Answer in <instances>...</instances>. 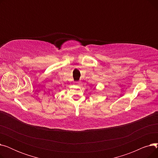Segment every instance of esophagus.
<instances>
[{
    "label": "esophagus",
    "instance_id": "1",
    "mask_svg": "<svg viewBox=\"0 0 158 158\" xmlns=\"http://www.w3.org/2000/svg\"><path fill=\"white\" fill-rule=\"evenodd\" d=\"M76 83H79V82H76Z\"/></svg>",
    "mask_w": 158,
    "mask_h": 158
}]
</instances>
